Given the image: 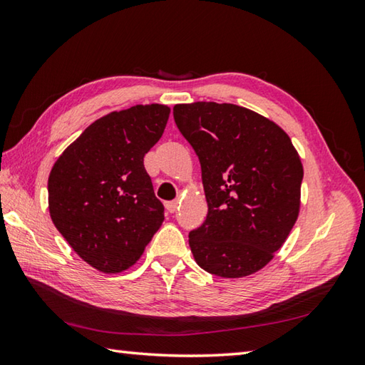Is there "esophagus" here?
Here are the masks:
<instances>
[{"label": "esophagus", "instance_id": "34e87169", "mask_svg": "<svg viewBox=\"0 0 365 365\" xmlns=\"http://www.w3.org/2000/svg\"><path fill=\"white\" fill-rule=\"evenodd\" d=\"M166 208L169 213H175L177 208H178V204L175 202V200H170V202H166Z\"/></svg>", "mask_w": 365, "mask_h": 365}]
</instances>
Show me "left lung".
Wrapping results in <instances>:
<instances>
[{
	"mask_svg": "<svg viewBox=\"0 0 365 365\" xmlns=\"http://www.w3.org/2000/svg\"><path fill=\"white\" fill-rule=\"evenodd\" d=\"M173 113L202 169L208 213L188 235L197 265L221 277L255 273L298 218L302 165L290 138L232 103L175 105Z\"/></svg>",
	"mask_w": 365,
	"mask_h": 365,
	"instance_id": "8db88e82",
	"label": "left lung"
}]
</instances>
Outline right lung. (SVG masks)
<instances>
[{"label":"right lung","instance_id":"add662e5","mask_svg":"<svg viewBox=\"0 0 365 365\" xmlns=\"http://www.w3.org/2000/svg\"><path fill=\"white\" fill-rule=\"evenodd\" d=\"M169 113L153 103L108 114L91 123L51 169V221L72 250L103 273L136 263L165 220L144 155L158 143Z\"/></svg>","mask_w":365,"mask_h":365}]
</instances>
